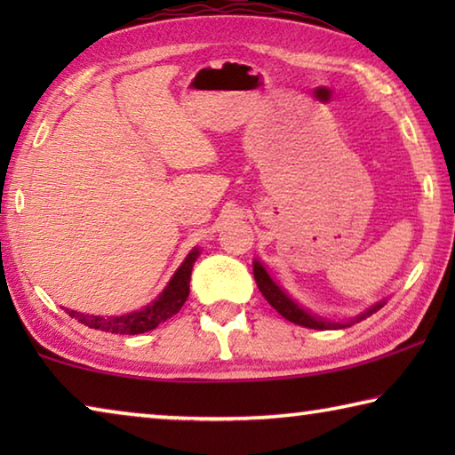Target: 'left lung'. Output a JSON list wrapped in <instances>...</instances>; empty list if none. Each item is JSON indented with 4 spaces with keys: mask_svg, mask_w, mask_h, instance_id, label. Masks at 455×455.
<instances>
[{
    "mask_svg": "<svg viewBox=\"0 0 455 455\" xmlns=\"http://www.w3.org/2000/svg\"><path fill=\"white\" fill-rule=\"evenodd\" d=\"M252 271H255V281H257V287L259 291L263 292V297L268 301V305L275 307L276 311H279L284 319L295 323V325H303V327H309V329H339V327H347L349 323H333V321H327V319H321V317H315V315H311L309 311H305L303 307H299L292 299L284 292L279 284H276L271 275H268L265 271V267L259 263V260H255L252 263ZM385 305V301H379L375 303L373 307H369V309L365 313H361L359 317H355V321L351 323H359L363 321L365 317H369V315H373L375 311H379L381 307Z\"/></svg>",
    "mask_w": 455,
    "mask_h": 455,
    "instance_id": "1",
    "label": "left lung"
}]
</instances>
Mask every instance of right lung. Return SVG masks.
Returning a JSON list of instances; mask_svg holds the SVG:
<instances>
[{
	"mask_svg": "<svg viewBox=\"0 0 455 455\" xmlns=\"http://www.w3.org/2000/svg\"><path fill=\"white\" fill-rule=\"evenodd\" d=\"M196 257H198V249H192L188 252V257L184 259V263L179 267V271L174 273L171 283L166 284V289L160 292L156 301L150 303L148 307H144L140 311L120 315V317H100V315H84L70 309L66 311L70 317L78 319V323H84V325L90 329L106 331V333H120V335L146 333V331L156 329L160 323L171 319L172 315H176L182 309V305L188 299V292H190V287H188L190 273Z\"/></svg>",
	"mask_w": 455,
	"mask_h": 455,
	"instance_id": "right-lung-1",
	"label": "right lung"
}]
</instances>
